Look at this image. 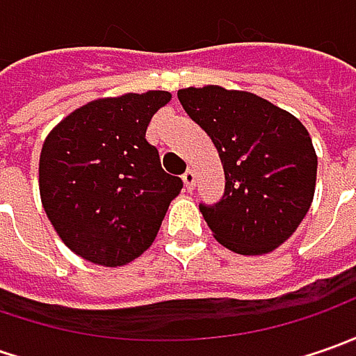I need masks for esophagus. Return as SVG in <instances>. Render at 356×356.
<instances>
[{
  "label": "esophagus",
  "instance_id": "34e87169",
  "mask_svg": "<svg viewBox=\"0 0 356 356\" xmlns=\"http://www.w3.org/2000/svg\"><path fill=\"white\" fill-rule=\"evenodd\" d=\"M182 180H184L186 190H188V192H192V190H194V186H196V172L186 170L184 176H182Z\"/></svg>",
  "mask_w": 356,
  "mask_h": 356
}]
</instances>
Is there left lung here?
<instances>
[{"label": "left lung", "instance_id": "obj_1", "mask_svg": "<svg viewBox=\"0 0 356 356\" xmlns=\"http://www.w3.org/2000/svg\"><path fill=\"white\" fill-rule=\"evenodd\" d=\"M178 99L218 148L226 190L200 212L213 238L232 252H273L311 208L317 154L301 120L266 99L218 85L188 87Z\"/></svg>", "mask_w": 356, "mask_h": 356}]
</instances>
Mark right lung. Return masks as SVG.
Returning a JSON list of instances; mask_svg holds the SVG:
<instances>
[{
    "label": "right lung",
    "instance_id": "1",
    "mask_svg": "<svg viewBox=\"0 0 356 356\" xmlns=\"http://www.w3.org/2000/svg\"><path fill=\"white\" fill-rule=\"evenodd\" d=\"M168 90L99 99L73 111L49 132L39 158L45 213L83 259L124 266L156 238L182 180L162 170L146 140L150 118Z\"/></svg>",
    "mask_w": 356,
    "mask_h": 356
}]
</instances>
